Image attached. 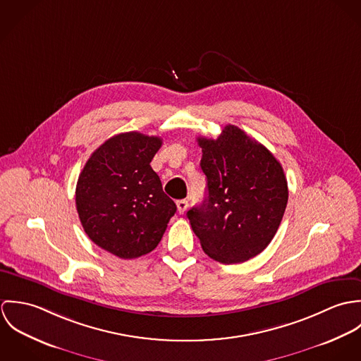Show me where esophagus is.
Wrapping results in <instances>:
<instances>
[{
  "label": "esophagus",
  "mask_w": 361,
  "mask_h": 361,
  "mask_svg": "<svg viewBox=\"0 0 361 361\" xmlns=\"http://www.w3.org/2000/svg\"><path fill=\"white\" fill-rule=\"evenodd\" d=\"M176 207H178V212H179V214H183V212L188 209V207H189V202H188L186 199L178 200V202H176Z\"/></svg>",
  "instance_id": "obj_1"
}]
</instances>
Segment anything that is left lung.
Returning <instances> with one entry per match:
<instances>
[{
  "mask_svg": "<svg viewBox=\"0 0 361 361\" xmlns=\"http://www.w3.org/2000/svg\"><path fill=\"white\" fill-rule=\"evenodd\" d=\"M207 197L188 211L204 253L222 264L256 257L274 239L288 204L283 168L235 125L218 139L197 137Z\"/></svg>",
  "mask_w": 361,
  "mask_h": 361,
  "instance_id": "8db88e82",
  "label": "left lung"
}]
</instances>
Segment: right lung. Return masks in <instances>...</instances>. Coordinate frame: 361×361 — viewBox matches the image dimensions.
<instances>
[{"mask_svg":"<svg viewBox=\"0 0 361 361\" xmlns=\"http://www.w3.org/2000/svg\"><path fill=\"white\" fill-rule=\"evenodd\" d=\"M162 140L119 133L90 155L76 185V209L87 236L119 258L153 252L176 206L150 165Z\"/></svg>","mask_w":361,"mask_h":361,"instance_id":"right-lung-1","label":"right lung"}]
</instances>
